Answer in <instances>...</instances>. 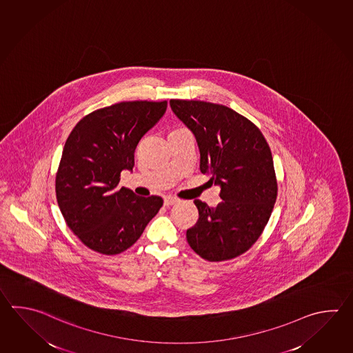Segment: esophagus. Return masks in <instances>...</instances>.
Instances as JSON below:
<instances>
[{"label":"esophagus","mask_w":353,"mask_h":353,"mask_svg":"<svg viewBox=\"0 0 353 353\" xmlns=\"http://www.w3.org/2000/svg\"><path fill=\"white\" fill-rule=\"evenodd\" d=\"M180 200L173 197V196H167V197H165V206H171V205H174V203H177Z\"/></svg>","instance_id":"34e87169"}]
</instances>
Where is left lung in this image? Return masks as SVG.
Listing matches in <instances>:
<instances>
[{
  "instance_id": "8db88e82",
  "label": "left lung",
  "mask_w": 353,
  "mask_h": 353,
  "mask_svg": "<svg viewBox=\"0 0 353 353\" xmlns=\"http://www.w3.org/2000/svg\"><path fill=\"white\" fill-rule=\"evenodd\" d=\"M170 105L192 132L200 170L223 200L216 208L194 200L199 220L186 232L188 243L209 261L236 258L258 240L276 200L270 148L255 124L225 105L180 99Z\"/></svg>"
}]
</instances>
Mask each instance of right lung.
Masks as SVG:
<instances>
[{
    "label": "right lung",
    "mask_w": 353,
    "mask_h": 353,
    "mask_svg": "<svg viewBox=\"0 0 353 353\" xmlns=\"http://www.w3.org/2000/svg\"><path fill=\"white\" fill-rule=\"evenodd\" d=\"M167 101H122L80 121L65 142L57 174L59 209L70 230L94 252L127 250L163 205L118 188L134 165L141 138L163 117Z\"/></svg>",
    "instance_id": "obj_1"
}]
</instances>
